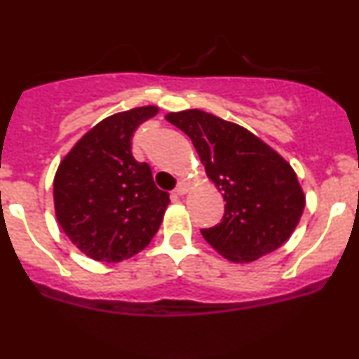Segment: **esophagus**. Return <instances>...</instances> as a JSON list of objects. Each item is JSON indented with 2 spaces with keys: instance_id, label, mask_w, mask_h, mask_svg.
Listing matches in <instances>:
<instances>
[{
  "instance_id": "34e87169",
  "label": "esophagus",
  "mask_w": 359,
  "mask_h": 359,
  "mask_svg": "<svg viewBox=\"0 0 359 359\" xmlns=\"http://www.w3.org/2000/svg\"><path fill=\"white\" fill-rule=\"evenodd\" d=\"M185 192H187V185H185L184 182H180L179 185H177V189L174 191L175 196H184Z\"/></svg>"
}]
</instances>
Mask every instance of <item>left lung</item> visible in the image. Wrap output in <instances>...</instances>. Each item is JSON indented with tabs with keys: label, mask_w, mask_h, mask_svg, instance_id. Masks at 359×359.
<instances>
[{
	"label": "left lung",
	"mask_w": 359,
	"mask_h": 359,
	"mask_svg": "<svg viewBox=\"0 0 359 359\" xmlns=\"http://www.w3.org/2000/svg\"><path fill=\"white\" fill-rule=\"evenodd\" d=\"M165 119L192 140L205 174L226 201L219 224L201 229L204 240L236 263L280 248L306 205L294 168L246 128L214 114L187 109Z\"/></svg>",
	"instance_id": "left-lung-1"
}]
</instances>
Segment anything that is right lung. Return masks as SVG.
Here are the masks:
<instances>
[{
  "label": "right lung",
  "instance_id": "right-lung-1",
  "mask_svg": "<svg viewBox=\"0 0 359 359\" xmlns=\"http://www.w3.org/2000/svg\"><path fill=\"white\" fill-rule=\"evenodd\" d=\"M158 113L143 106L102 119L62 160L53 179L60 228L82 253L116 263L155 236L170 203L145 162L131 154L137 128Z\"/></svg>",
  "mask_w": 359,
  "mask_h": 359
}]
</instances>
